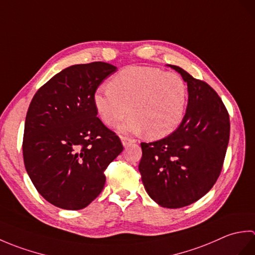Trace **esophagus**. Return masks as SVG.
Segmentation results:
<instances>
[{"mask_svg":"<svg viewBox=\"0 0 255 255\" xmlns=\"http://www.w3.org/2000/svg\"><path fill=\"white\" fill-rule=\"evenodd\" d=\"M122 142H123V145L124 147H128L129 144H131L134 142V140L129 138V137H126V136H122Z\"/></svg>","mask_w":255,"mask_h":255,"instance_id":"esophagus-1","label":"esophagus"}]
</instances>
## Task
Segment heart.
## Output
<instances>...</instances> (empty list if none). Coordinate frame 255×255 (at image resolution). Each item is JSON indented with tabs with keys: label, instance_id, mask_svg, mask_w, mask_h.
<instances>
[{
	"label": "heart",
	"instance_id": "obj_1",
	"mask_svg": "<svg viewBox=\"0 0 255 255\" xmlns=\"http://www.w3.org/2000/svg\"><path fill=\"white\" fill-rule=\"evenodd\" d=\"M187 102V84L181 75L142 66L122 69L110 86H102L94 94L97 115L107 126H116L129 111L131 117L121 131L145 132L152 139L164 138L180 127Z\"/></svg>",
	"mask_w": 255,
	"mask_h": 255
}]
</instances>
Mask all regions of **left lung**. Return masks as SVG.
<instances>
[{"label":"left lung","instance_id":"left-lung-1","mask_svg":"<svg viewBox=\"0 0 255 255\" xmlns=\"http://www.w3.org/2000/svg\"><path fill=\"white\" fill-rule=\"evenodd\" d=\"M187 83L188 103L174 132L154 142H141L139 172L145 191L166 208L191 205L217 181L229 142V114L213 88L171 66Z\"/></svg>","mask_w":255,"mask_h":255}]
</instances>
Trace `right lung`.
<instances>
[{
    "mask_svg": "<svg viewBox=\"0 0 255 255\" xmlns=\"http://www.w3.org/2000/svg\"><path fill=\"white\" fill-rule=\"evenodd\" d=\"M117 70L106 62L74 64L37 91L25 121L23 156L34 186L47 202L83 209L105 185L104 171L124 147L97 116L94 94Z\"/></svg>",
    "mask_w": 255,
    "mask_h": 255,
    "instance_id": "right-lung-1",
    "label": "right lung"
}]
</instances>
